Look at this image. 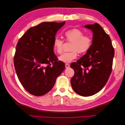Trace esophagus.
<instances>
[{
	"label": "esophagus",
	"instance_id": "34e87169",
	"mask_svg": "<svg viewBox=\"0 0 125 125\" xmlns=\"http://www.w3.org/2000/svg\"><path fill=\"white\" fill-rule=\"evenodd\" d=\"M65 67H66V68H67V69L69 68L70 67V65L68 63H66L65 64Z\"/></svg>",
	"mask_w": 125,
	"mask_h": 125
}]
</instances>
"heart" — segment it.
Masks as SVG:
<instances>
[{"label":"heart","mask_w":125,"mask_h":125,"mask_svg":"<svg viewBox=\"0 0 125 125\" xmlns=\"http://www.w3.org/2000/svg\"><path fill=\"white\" fill-rule=\"evenodd\" d=\"M64 36L67 42L71 43L70 47V52H65L59 57V60L63 62L69 63L75 59L77 52L80 54H84L88 52L92 44V40L91 37L84 35L81 30L73 29L66 31ZM64 41L56 37L53 42L54 51L58 54H61L63 52Z\"/></svg>","instance_id":"1"}]
</instances>
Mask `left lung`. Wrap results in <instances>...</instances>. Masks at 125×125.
I'll use <instances>...</instances> for the list:
<instances>
[{"mask_svg":"<svg viewBox=\"0 0 125 125\" xmlns=\"http://www.w3.org/2000/svg\"><path fill=\"white\" fill-rule=\"evenodd\" d=\"M93 33L91 47L86 53L73 62L74 74L71 79L74 91L82 96L94 95L103 88L112 70L114 48L110 37L97 23L86 25Z\"/></svg>","mask_w":125,"mask_h":125,"instance_id":"obj_1","label":"left lung"}]
</instances>
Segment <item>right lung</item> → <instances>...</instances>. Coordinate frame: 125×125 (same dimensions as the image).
I'll use <instances>...</instances> for the list:
<instances>
[{
    "mask_svg": "<svg viewBox=\"0 0 125 125\" xmlns=\"http://www.w3.org/2000/svg\"><path fill=\"white\" fill-rule=\"evenodd\" d=\"M65 22H45L30 28L18 41L14 66L22 85L30 94L40 96L51 91L65 69L54 52L53 42Z\"/></svg>",
    "mask_w": 125,
    "mask_h": 125,
    "instance_id": "1",
    "label": "right lung"
}]
</instances>
